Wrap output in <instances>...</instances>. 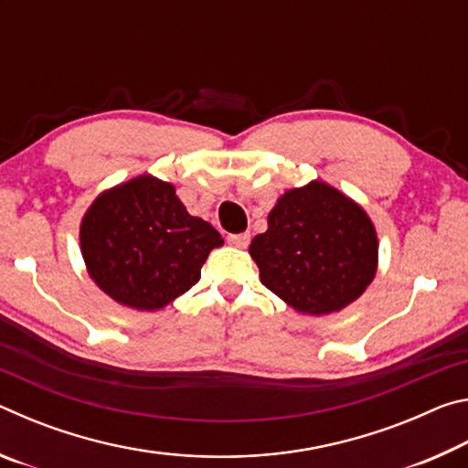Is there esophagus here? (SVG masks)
<instances>
[{
  "label": "esophagus",
  "mask_w": 468,
  "mask_h": 468,
  "mask_svg": "<svg viewBox=\"0 0 468 468\" xmlns=\"http://www.w3.org/2000/svg\"><path fill=\"white\" fill-rule=\"evenodd\" d=\"M227 241L231 243L233 248H239V250H243V248H248V243H250V233L229 235V237H227Z\"/></svg>",
  "instance_id": "esophagus-1"
}]
</instances>
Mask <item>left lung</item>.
I'll list each match as a JSON object with an SVG mask.
<instances>
[{
    "label": "left lung",
    "mask_w": 468,
    "mask_h": 468,
    "mask_svg": "<svg viewBox=\"0 0 468 468\" xmlns=\"http://www.w3.org/2000/svg\"><path fill=\"white\" fill-rule=\"evenodd\" d=\"M378 233L363 206L326 181L287 189L250 243L260 281L292 310L328 315L357 301L378 272Z\"/></svg>",
    "instance_id": "obj_1"
}]
</instances>
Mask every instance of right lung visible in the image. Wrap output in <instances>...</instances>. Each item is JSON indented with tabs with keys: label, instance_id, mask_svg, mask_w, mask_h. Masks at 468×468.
I'll list each match as a JSON object with an SVG mask.
<instances>
[{
	"label": "right lung",
	"instance_id": "obj_1",
	"mask_svg": "<svg viewBox=\"0 0 468 468\" xmlns=\"http://www.w3.org/2000/svg\"><path fill=\"white\" fill-rule=\"evenodd\" d=\"M210 223L192 217L176 186L150 173L101 192L84 212L86 272L115 303L165 310L200 281L208 253L223 245Z\"/></svg>",
	"mask_w": 468,
	"mask_h": 468
}]
</instances>
